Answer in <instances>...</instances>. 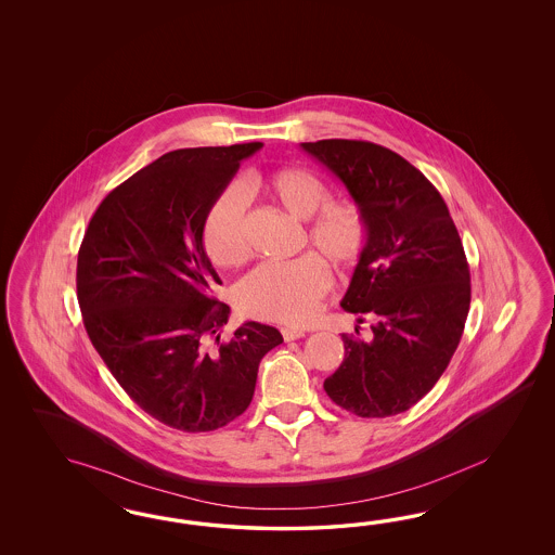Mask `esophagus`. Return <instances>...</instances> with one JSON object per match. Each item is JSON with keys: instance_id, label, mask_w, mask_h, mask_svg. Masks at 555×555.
I'll return each instance as SVG.
<instances>
[{"instance_id": "esophagus-1", "label": "esophagus", "mask_w": 555, "mask_h": 555, "mask_svg": "<svg viewBox=\"0 0 555 555\" xmlns=\"http://www.w3.org/2000/svg\"><path fill=\"white\" fill-rule=\"evenodd\" d=\"M281 334L285 337V341H293V339H299V337L305 336L302 330H293V327H283Z\"/></svg>"}]
</instances>
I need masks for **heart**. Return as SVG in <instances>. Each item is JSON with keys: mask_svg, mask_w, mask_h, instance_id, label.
Returning <instances> with one entry per match:
<instances>
[{"mask_svg": "<svg viewBox=\"0 0 555 555\" xmlns=\"http://www.w3.org/2000/svg\"><path fill=\"white\" fill-rule=\"evenodd\" d=\"M260 191L301 219L305 244L334 269H352L369 250L370 221L353 199L332 202V193L318 175L305 168H279L258 181ZM203 250L218 267H237L248 256L246 197L230 185L209 205L202 223ZM330 288V274L318 256H302L285 264H262L240 281L235 302L256 320L305 325L320 311Z\"/></svg>", "mask_w": 555, "mask_h": 555, "instance_id": "obj_1", "label": "heart"}]
</instances>
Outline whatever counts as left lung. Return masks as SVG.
Masks as SVG:
<instances>
[{
    "label": "left lung",
    "mask_w": 555,
    "mask_h": 555,
    "mask_svg": "<svg viewBox=\"0 0 555 555\" xmlns=\"http://www.w3.org/2000/svg\"><path fill=\"white\" fill-rule=\"evenodd\" d=\"M366 211L369 250L344 311L372 321L344 334L327 397L358 417H390L421 401L448 369L470 309V269L448 205L397 152L364 140L302 142Z\"/></svg>",
    "instance_id": "8db88e82"
}]
</instances>
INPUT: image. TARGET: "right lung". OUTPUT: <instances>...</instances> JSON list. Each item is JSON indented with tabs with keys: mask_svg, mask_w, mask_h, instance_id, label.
Segmentation results:
<instances>
[{
	"mask_svg": "<svg viewBox=\"0 0 555 555\" xmlns=\"http://www.w3.org/2000/svg\"><path fill=\"white\" fill-rule=\"evenodd\" d=\"M262 142L167 152L95 209L77 258V299L93 348L144 413L214 431L253 401L258 364L283 344L246 321L219 341L230 307L203 250L202 223L240 160Z\"/></svg>",
	"mask_w": 555,
	"mask_h": 555,
	"instance_id": "add662e5",
	"label": "right lung"
}]
</instances>
